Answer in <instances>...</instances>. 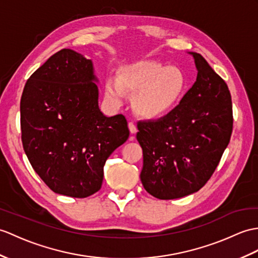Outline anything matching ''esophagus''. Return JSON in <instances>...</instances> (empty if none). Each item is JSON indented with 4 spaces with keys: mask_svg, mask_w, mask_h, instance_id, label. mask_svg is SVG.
<instances>
[{
    "mask_svg": "<svg viewBox=\"0 0 258 258\" xmlns=\"http://www.w3.org/2000/svg\"><path fill=\"white\" fill-rule=\"evenodd\" d=\"M128 128H130V132H131L132 134H136L137 127H136V125L133 122H130L128 123Z\"/></svg>",
    "mask_w": 258,
    "mask_h": 258,
    "instance_id": "esophagus-1",
    "label": "esophagus"
}]
</instances>
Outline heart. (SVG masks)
I'll use <instances>...</instances> for the list:
<instances>
[{"instance_id":"1","label":"heart","mask_w":258,"mask_h":258,"mask_svg":"<svg viewBox=\"0 0 258 258\" xmlns=\"http://www.w3.org/2000/svg\"><path fill=\"white\" fill-rule=\"evenodd\" d=\"M187 89L182 70L156 61L140 60L119 70L117 80L105 83V97L113 104L121 105L125 91L135 93L133 107L145 118H158L175 107Z\"/></svg>"}]
</instances>
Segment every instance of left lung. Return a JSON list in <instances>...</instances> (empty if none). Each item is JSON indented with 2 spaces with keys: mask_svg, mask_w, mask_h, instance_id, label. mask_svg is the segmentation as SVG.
Masks as SVG:
<instances>
[{
  "mask_svg": "<svg viewBox=\"0 0 258 258\" xmlns=\"http://www.w3.org/2000/svg\"><path fill=\"white\" fill-rule=\"evenodd\" d=\"M197 81L175 109L156 121H140L141 180L148 194L177 199L200 190L217 168L233 130L225 81L200 53L191 52Z\"/></svg>",
  "mask_w": 258,
  "mask_h": 258,
  "instance_id": "left-lung-1",
  "label": "left lung"
}]
</instances>
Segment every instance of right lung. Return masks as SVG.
Segmentation results:
<instances>
[{"label":"right lung","instance_id":"right-lung-1","mask_svg":"<svg viewBox=\"0 0 258 258\" xmlns=\"http://www.w3.org/2000/svg\"><path fill=\"white\" fill-rule=\"evenodd\" d=\"M93 81L91 60L61 49L23 90V148L36 173L59 195L87 198L99 191L106 159L130 136L123 114H102Z\"/></svg>","mask_w":258,"mask_h":258}]
</instances>
